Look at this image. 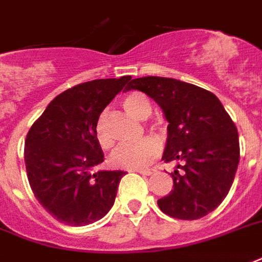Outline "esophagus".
Here are the masks:
<instances>
[{"instance_id": "obj_1", "label": "esophagus", "mask_w": 262, "mask_h": 262, "mask_svg": "<svg viewBox=\"0 0 262 262\" xmlns=\"http://www.w3.org/2000/svg\"><path fill=\"white\" fill-rule=\"evenodd\" d=\"M139 174H142V176H153V174H156L157 170L156 168H139V170H135Z\"/></svg>"}]
</instances>
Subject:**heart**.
Returning a JSON list of instances; mask_svg holds the SVG:
<instances>
[{
  "label": "heart",
  "instance_id": "b5f03b06",
  "mask_svg": "<svg viewBox=\"0 0 262 262\" xmlns=\"http://www.w3.org/2000/svg\"><path fill=\"white\" fill-rule=\"evenodd\" d=\"M121 106L124 110L138 120L147 119L152 113V105L146 96L141 92H131L127 96H124L121 101ZM95 135L98 143L103 149H109L112 146V138H110L107 128H106L105 116H101L95 125ZM160 152V143L152 137H145L134 143H125L116 149L110 160L112 164L117 168H125V170H138L149 166Z\"/></svg>",
  "mask_w": 262,
  "mask_h": 262
}]
</instances>
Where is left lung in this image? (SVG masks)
<instances>
[{"label":"left lung","mask_w":262,"mask_h":262,"mask_svg":"<svg viewBox=\"0 0 262 262\" xmlns=\"http://www.w3.org/2000/svg\"><path fill=\"white\" fill-rule=\"evenodd\" d=\"M128 90L160 106L168 121L163 160L182 163L171 172L174 189L157 200L161 211L178 220L211 213L227 198L241 157L237 128L220 99L189 82L156 76L134 78Z\"/></svg>","instance_id":"1"}]
</instances>
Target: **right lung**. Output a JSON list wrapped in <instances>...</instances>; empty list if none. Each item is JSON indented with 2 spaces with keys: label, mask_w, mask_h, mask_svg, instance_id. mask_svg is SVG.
Returning <instances> with one entry per match:
<instances>
[{
  "label": "right lung",
  "mask_w": 262,
  "mask_h": 262,
  "mask_svg": "<svg viewBox=\"0 0 262 262\" xmlns=\"http://www.w3.org/2000/svg\"><path fill=\"white\" fill-rule=\"evenodd\" d=\"M129 80V76L102 78L69 88L47 106L27 133L25 163L31 190L41 206L66 225L92 224L115 204L125 172H91L103 161L95 125Z\"/></svg>",
  "instance_id": "right-lung-1"
}]
</instances>
